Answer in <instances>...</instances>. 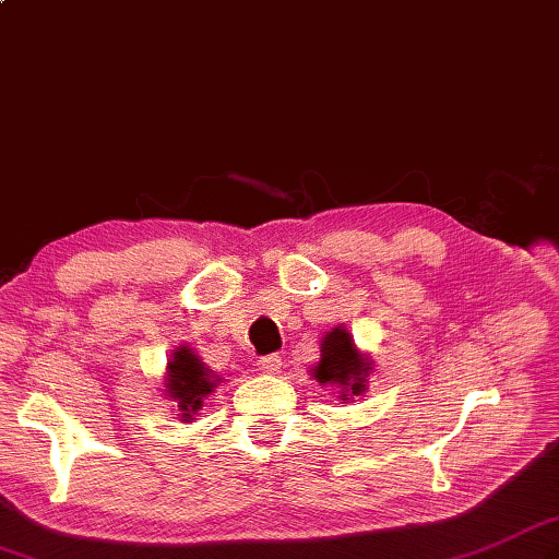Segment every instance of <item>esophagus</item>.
I'll use <instances>...</instances> for the list:
<instances>
[{
  "instance_id": "esophagus-1",
  "label": "esophagus",
  "mask_w": 559,
  "mask_h": 559,
  "mask_svg": "<svg viewBox=\"0 0 559 559\" xmlns=\"http://www.w3.org/2000/svg\"><path fill=\"white\" fill-rule=\"evenodd\" d=\"M281 358L278 355H264V358H259V370L264 374H278L281 372Z\"/></svg>"
}]
</instances>
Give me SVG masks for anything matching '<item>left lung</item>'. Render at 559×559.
I'll list each match as a JSON object with an SVG mask.
<instances>
[{
    "label": "left lung",
    "instance_id": "obj_1",
    "mask_svg": "<svg viewBox=\"0 0 559 559\" xmlns=\"http://www.w3.org/2000/svg\"><path fill=\"white\" fill-rule=\"evenodd\" d=\"M319 384L336 386L338 401L350 403L353 396H362L367 379L374 372V360L355 346L346 326H334L326 331L319 343V362L310 367Z\"/></svg>",
    "mask_w": 559,
    "mask_h": 559
}]
</instances>
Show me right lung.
Returning <instances> with one entry per match:
<instances>
[{
	"label": "right lung",
	"instance_id": "1",
	"mask_svg": "<svg viewBox=\"0 0 559 559\" xmlns=\"http://www.w3.org/2000/svg\"><path fill=\"white\" fill-rule=\"evenodd\" d=\"M163 382L165 396L175 403V415H180L182 423H194L201 406H204V399L211 391H216L221 377L213 374V370L201 362L194 348L180 343L170 353L168 365H165Z\"/></svg>",
	"mask_w": 559,
	"mask_h": 559
}]
</instances>
